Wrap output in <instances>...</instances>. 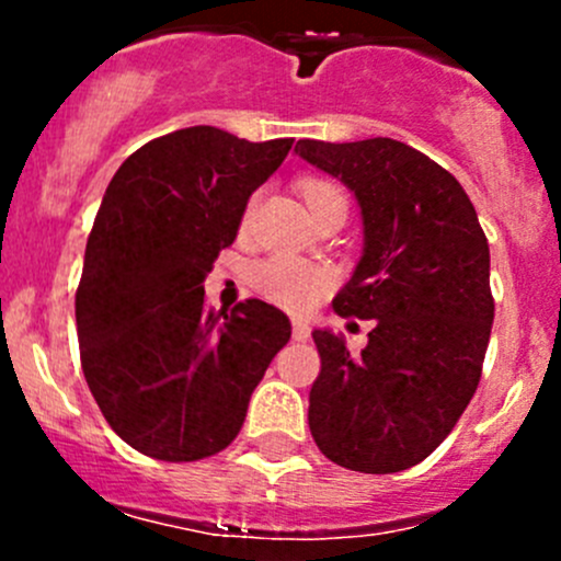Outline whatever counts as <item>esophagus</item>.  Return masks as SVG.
<instances>
[{
  "mask_svg": "<svg viewBox=\"0 0 561 561\" xmlns=\"http://www.w3.org/2000/svg\"><path fill=\"white\" fill-rule=\"evenodd\" d=\"M309 336H312V328H309V322L301 320V317H293V339H298V342H307Z\"/></svg>",
  "mask_w": 561,
  "mask_h": 561,
  "instance_id": "obj_1",
  "label": "esophagus"
}]
</instances>
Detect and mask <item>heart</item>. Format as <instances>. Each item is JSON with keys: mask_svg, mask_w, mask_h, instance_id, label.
I'll list each match as a JSON object with an SVG mask.
<instances>
[{"mask_svg": "<svg viewBox=\"0 0 561 561\" xmlns=\"http://www.w3.org/2000/svg\"><path fill=\"white\" fill-rule=\"evenodd\" d=\"M298 190H301L304 203L312 214L328 206L347 208V195L333 181L304 179ZM249 282L268 301L293 309V312H301V309L312 307L317 298L331 287L333 276L331 271L312 263V260L296 257V254H268L249 268Z\"/></svg>", "mask_w": 561, "mask_h": 561, "instance_id": "1", "label": "heart"}]
</instances>
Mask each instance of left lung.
Masks as SVG:
<instances>
[{
	"instance_id": "obj_1",
	"label": "left lung",
	"mask_w": 561,
	"mask_h": 561,
	"mask_svg": "<svg viewBox=\"0 0 561 561\" xmlns=\"http://www.w3.org/2000/svg\"><path fill=\"white\" fill-rule=\"evenodd\" d=\"M296 154L358 201L364 252L333 309L375 320L358 355L331 328L312 333L322 369L309 432L339 467L401 472L454 432L480 382L494 322L489 241L463 186L401 140H298Z\"/></svg>"
}]
</instances>
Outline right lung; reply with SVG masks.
I'll return each instance as SVG.
<instances>
[{"label": "right lung", "instance_id": "1", "mask_svg": "<svg viewBox=\"0 0 561 561\" xmlns=\"http://www.w3.org/2000/svg\"><path fill=\"white\" fill-rule=\"evenodd\" d=\"M293 138L217 127L149 140L107 184L87 241L76 325L83 377L113 432L160 461H197L241 432L249 396L290 339L282 309L206 307L219 249Z\"/></svg>", "mask_w": 561, "mask_h": 561}]
</instances>
